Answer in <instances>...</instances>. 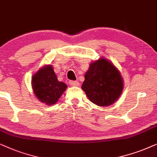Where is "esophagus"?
<instances>
[{
    "instance_id": "obj_1",
    "label": "esophagus",
    "mask_w": 157,
    "mask_h": 157,
    "mask_svg": "<svg viewBox=\"0 0 157 157\" xmlns=\"http://www.w3.org/2000/svg\"><path fill=\"white\" fill-rule=\"evenodd\" d=\"M69 84H70V86H73V87H77L80 85V83L78 82H77V81H72V80H70V82H69Z\"/></svg>"
}]
</instances>
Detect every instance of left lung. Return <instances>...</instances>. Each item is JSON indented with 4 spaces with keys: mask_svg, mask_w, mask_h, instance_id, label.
Listing matches in <instances>:
<instances>
[{
    "mask_svg": "<svg viewBox=\"0 0 157 157\" xmlns=\"http://www.w3.org/2000/svg\"><path fill=\"white\" fill-rule=\"evenodd\" d=\"M88 99L98 106L113 104L124 90V79L120 71L105 58L91 62L82 85Z\"/></svg>",
    "mask_w": 157,
    "mask_h": 157,
    "instance_id": "left-lung-1",
    "label": "left lung"
}]
</instances>
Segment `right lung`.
Segmentation results:
<instances>
[{
    "label": "right lung",
    "mask_w": 157,
    "mask_h": 157,
    "mask_svg": "<svg viewBox=\"0 0 157 157\" xmlns=\"http://www.w3.org/2000/svg\"><path fill=\"white\" fill-rule=\"evenodd\" d=\"M31 85L36 97L47 105L57 103L67 87L65 83L58 81L51 64L43 66L33 75Z\"/></svg>",
    "instance_id": "add662e5"
}]
</instances>
